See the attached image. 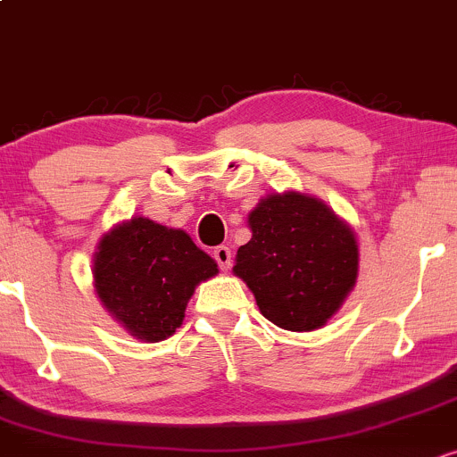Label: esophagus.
Returning <instances> with one entry per match:
<instances>
[{
	"instance_id": "1",
	"label": "esophagus",
	"mask_w": 457,
	"mask_h": 457,
	"mask_svg": "<svg viewBox=\"0 0 457 457\" xmlns=\"http://www.w3.org/2000/svg\"><path fill=\"white\" fill-rule=\"evenodd\" d=\"M213 259L218 261L220 270L222 271H228L230 265H233V256H230L228 245H218V248L213 250Z\"/></svg>"
}]
</instances>
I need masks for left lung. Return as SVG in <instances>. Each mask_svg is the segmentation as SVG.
Returning <instances> with one entry per match:
<instances>
[{"label":"left lung","instance_id":"left-lung-1","mask_svg":"<svg viewBox=\"0 0 457 457\" xmlns=\"http://www.w3.org/2000/svg\"><path fill=\"white\" fill-rule=\"evenodd\" d=\"M253 237L239 245L235 276L271 324L311 332L341 309L358 280V239L321 198L268 194L248 213Z\"/></svg>","mask_w":457,"mask_h":457}]
</instances>
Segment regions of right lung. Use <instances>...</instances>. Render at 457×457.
Segmentation results:
<instances>
[{
	"label": "right lung",
	"mask_w": 457,
	"mask_h": 457,
	"mask_svg": "<svg viewBox=\"0 0 457 457\" xmlns=\"http://www.w3.org/2000/svg\"><path fill=\"white\" fill-rule=\"evenodd\" d=\"M218 271L186 230L142 215L112 227L92 254V287L104 309L146 343L172 337L196 287Z\"/></svg>",
	"instance_id": "right-lung-1"
}]
</instances>
